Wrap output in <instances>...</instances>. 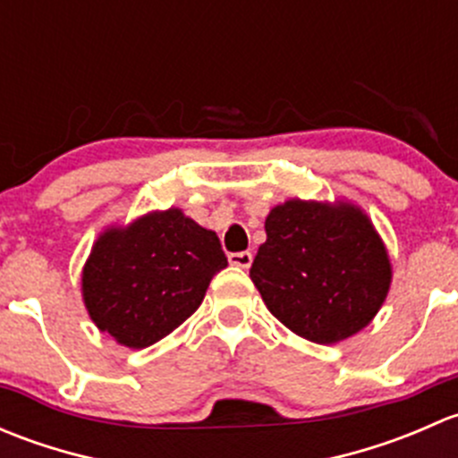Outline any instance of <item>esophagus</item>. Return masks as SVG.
Returning a JSON list of instances; mask_svg holds the SVG:
<instances>
[{"label": "esophagus", "mask_w": 458, "mask_h": 458, "mask_svg": "<svg viewBox=\"0 0 458 458\" xmlns=\"http://www.w3.org/2000/svg\"><path fill=\"white\" fill-rule=\"evenodd\" d=\"M228 261L237 267H250L252 263V252H230Z\"/></svg>", "instance_id": "obj_1"}]
</instances>
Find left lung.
<instances>
[{
	"label": "left lung",
	"mask_w": 458,
	"mask_h": 458,
	"mask_svg": "<svg viewBox=\"0 0 458 458\" xmlns=\"http://www.w3.org/2000/svg\"><path fill=\"white\" fill-rule=\"evenodd\" d=\"M266 234L250 279L294 335L339 344L363 330L386 301L390 257L361 208L290 199L266 216Z\"/></svg>",
	"instance_id": "8db88e82"
}]
</instances>
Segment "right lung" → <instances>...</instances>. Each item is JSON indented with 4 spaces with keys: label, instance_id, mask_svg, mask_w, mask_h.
Returning <instances> with one entry per match:
<instances>
[{
    "label": "right lung",
    "instance_id": "add662e5",
    "mask_svg": "<svg viewBox=\"0 0 458 458\" xmlns=\"http://www.w3.org/2000/svg\"><path fill=\"white\" fill-rule=\"evenodd\" d=\"M228 266L219 237L179 208L99 234L81 275L95 326L126 348H148L182 326Z\"/></svg>",
    "mask_w": 458,
    "mask_h": 458
}]
</instances>
